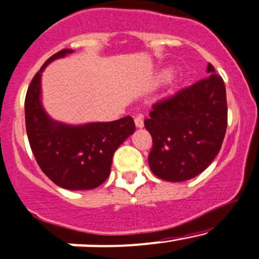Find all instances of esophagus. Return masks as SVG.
<instances>
[{
	"mask_svg": "<svg viewBox=\"0 0 259 259\" xmlns=\"http://www.w3.org/2000/svg\"><path fill=\"white\" fill-rule=\"evenodd\" d=\"M135 125H136V127H138V129H141V127H144V118H143V115H138L135 118Z\"/></svg>",
	"mask_w": 259,
	"mask_h": 259,
	"instance_id": "obj_1",
	"label": "esophagus"
}]
</instances>
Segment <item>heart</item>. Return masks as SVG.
<instances>
[{"instance_id": "b5f03b06", "label": "heart", "mask_w": 259, "mask_h": 259, "mask_svg": "<svg viewBox=\"0 0 259 259\" xmlns=\"http://www.w3.org/2000/svg\"><path fill=\"white\" fill-rule=\"evenodd\" d=\"M172 73H173V70L172 69H166V70L161 71V72L158 73V76H157V81L158 82L166 81V79H168L169 77H171Z\"/></svg>"}]
</instances>
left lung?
<instances>
[{
    "label": "left lung",
    "instance_id": "left-lung-1",
    "mask_svg": "<svg viewBox=\"0 0 259 259\" xmlns=\"http://www.w3.org/2000/svg\"><path fill=\"white\" fill-rule=\"evenodd\" d=\"M206 72V78L153 104L145 119L153 144L149 166L161 180H192L220 151L227 126L226 90L211 64Z\"/></svg>",
    "mask_w": 259,
    "mask_h": 259
}]
</instances>
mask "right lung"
<instances>
[{
	"mask_svg": "<svg viewBox=\"0 0 259 259\" xmlns=\"http://www.w3.org/2000/svg\"><path fill=\"white\" fill-rule=\"evenodd\" d=\"M64 49L45 61L25 96L28 140L41 171L56 186L70 190L97 188L107 180L115 150L134 134L132 116L114 121L66 124L53 119L41 102V75L48 65L72 54Z\"/></svg>",
	"mask_w": 259,
	"mask_h": 259,
	"instance_id": "add662e5",
	"label": "right lung"
}]
</instances>
